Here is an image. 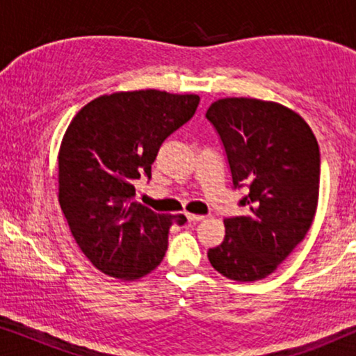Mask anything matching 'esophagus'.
Wrapping results in <instances>:
<instances>
[{
	"mask_svg": "<svg viewBox=\"0 0 356 356\" xmlns=\"http://www.w3.org/2000/svg\"><path fill=\"white\" fill-rule=\"evenodd\" d=\"M186 218L189 222H201V220H204V216H197V213L186 212Z\"/></svg>",
	"mask_w": 356,
	"mask_h": 356,
	"instance_id": "esophagus-1",
	"label": "esophagus"
}]
</instances>
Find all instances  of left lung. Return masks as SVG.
I'll list each match as a JSON object with an SVG mask.
<instances>
[{
  "mask_svg": "<svg viewBox=\"0 0 356 356\" xmlns=\"http://www.w3.org/2000/svg\"><path fill=\"white\" fill-rule=\"evenodd\" d=\"M207 120L225 147L233 186H250L241 216L225 218V238L207 257L236 282L270 275L314 220L319 199V145L309 124L289 106L248 97L218 99Z\"/></svg>",
  "mask_w": 356,
  "mask_h": 356,
  "instance_id": "1",
  "label": "left lung"
}]
</instances>
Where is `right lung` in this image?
Masks as SVG:
<instances>
[{"instance_id": "1", "label": "right lung", "mask_w": 356, "mask_h": 356, "mask_svg": "<svg viewBox=\"0 0 356 356\" xmlns=\"http://www.w3.org/2000/svg\"><path fill=\"white\" fill-rule=\"evenodd\" d=\"M196 94L145 89L100 95L77 111L58 152V201L81 251L104 274L138 280L162 262L183 213L136 202L160 145L193 118Z\"/></svg>"}]
</instances>
